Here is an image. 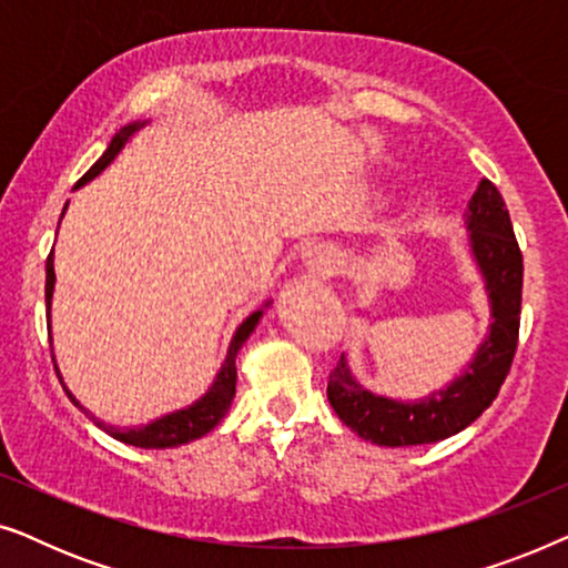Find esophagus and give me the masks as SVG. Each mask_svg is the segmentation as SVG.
<instances>
[{"instance_id":"esophagus-1","label":"esophagus","mask_w":568,"mask_h":568,"mask_svg":"<svg viewBox=\"0 0 568 568\" xmlns=\"http://www.w3.org/2000/svg\"><path fill=\"white\" fill-rule=\"evenodd\" d=\"M305 266L310 274L328 278L333 274H338L341 253L333 245H317V247H313V251H307Z\"/></svg>"}]
</instances>
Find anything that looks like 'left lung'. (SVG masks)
<instances>
[{
    "label": "left lung",
    "mask_w": 568,
    "mask_h": 568,
    "mask_svg": "<svg viewBox=\"0 0 568 568\" xmlns=\"http://www.w3.org/2000/svg\"><path fill=\"white\" fill-rule=\"evenodd\" d=\"M465 227L491 305L488 336L460 377L422 400H395L367 390L356 383L346 356H341L328 377V400L341 422L362 439L383 447H410L453 437L491 406L509 375L519 338L523 253L507 204L491 181L478 183L465 212Z\"/></svg>",
    "instance_id": "obj_1"
}]
</instances>
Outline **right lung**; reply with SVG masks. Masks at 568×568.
<instances>
[{"label":"right lung","instance_id":"right-lung-1","mask_svg":"<svg viewBox=\"0 0 568 568\" xmlns=\"http://www.w3.org/2000/svg\"><path fill=\"white\" fill-rule=\"evenodd\" d=\"M144 123L146 121L129 123V126H123L119 134L111 139V144H108V150L103 152V158H100L95 165H92L88 173H84L80 181H77L74 189H80V185H84L88 181H92V178H95V175L103 173V170L115 160V154L123 150V144H126L129 139L134 136L136 131L144 126ZM64 212H67V206H64ZM61 216H64V214H61ZM53 282H57V274H53V251H51L49 261H45V310H49V321H51ZM268 305H271V302H266V307ZM261 317H263V307L255 310L253 315H247L245 321L240 323V328L235 331V336H232V341H230V348H227V356H224L222 369L216 372L214 385L209 387V390L201 395L196 403H191L189 408L173 410V414H168V416H162V418H154V422L144 424V426H136V429H131V426H126V429H119V426H111V424L100 422V418L92 416L90 410L84 408L82 403L77 400L72 393H69V387L64 385V379H61V372L57 367V359H53V369H57V375L61 379V385H64L69 400H72L80 410H84V414H88L92 422L100 426V429L111 434L113 439L126 442V445H134V447H144V449L181 447V445H185V442H193V439L204 437V434L212 432L214 426L222 422L224 414H227V410H230L232 398H235V383H237V369H235L237 352H240V348H243L245 341L251 338V333L255 331V325H258Z\"/></svg>","mask_w":568,"mask_h":568}]
</instances>
